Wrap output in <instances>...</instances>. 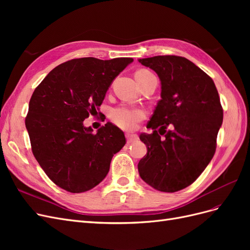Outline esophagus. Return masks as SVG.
<instances>
[{"instance_id": "1", "label": "esophagus", "mask_w": 250, "mask_h": 250, "mask_svg": "<svg viewBox=\"0 0 250 250\" xmlns=\"http://www.w3.org/2000/svg\"><path fill=\"white\" fill-rule=\"evenodd\" d=\"M126 139H127V142H128V143H132V142L138 141L139 137H138L137 134H133V133L127 132V133H126Z\"/></svg>"}]
</instances>
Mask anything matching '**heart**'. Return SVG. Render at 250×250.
<instances>
[{
  "instance_id": "obj_1",
  "label": "heart",
  "mask_w": 250,
  "mask_h": 250,
  "mask_svg": "<svg viewBox=\"0 0 250 250\" xmlns=\"http://www.w3.org/2000/svg\"><path fill=\"white\" fill-rule=\"evenodd\" d=\"M151 75L147 70H140L135 73V78H143ZM145 118V111L141 108L130 107L127 105H120L113 108L110 112V119L112 122L123 129H133L141 120Z\"/></svg>"
}]
</instances>
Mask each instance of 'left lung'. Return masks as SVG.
I'll return each instance as SVG.
<instances>
[{
	"label": "left lung",
	"mask_w": 250,
	"mask_h": 250,
	"mask_svg": "<svg viewBox=\"0 0 250 250\" xmlns=\"http://www.w3.org/2000/svg\"><path fill=\"white\" fill-rule=\"evenodd\" d=\"M139 62L157 74L162 88L147 125L153 132L140 135L147 147L138 165L140 176L155 190L177 192L192 185L215 154L223 121L220 98L213 79L185 57L154 56Z\"/></svg>",
	"instance_id": "8db88e82"
}]
</instances>
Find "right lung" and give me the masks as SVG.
<instances>
[{
	"mask_svg": "<svg viewBox=\"0 0 250 250\" xmlns=\"http://www.w3.org/2000/svg\"><path fill=\"white\" fill-rule=\"evenodd\" d=\"M132 58L72 59L53 69L29 102L26 128L32 152L48 177L63 190L82 193L107 175L124 132L106 123L93 132L83 121L102 104L112 81Z\"/></svg>",
	"mask_w": 250,
	"mask_h": 250,
	"instance_id": "add662e5",
	"label": "right lung"
}]
</instances>
